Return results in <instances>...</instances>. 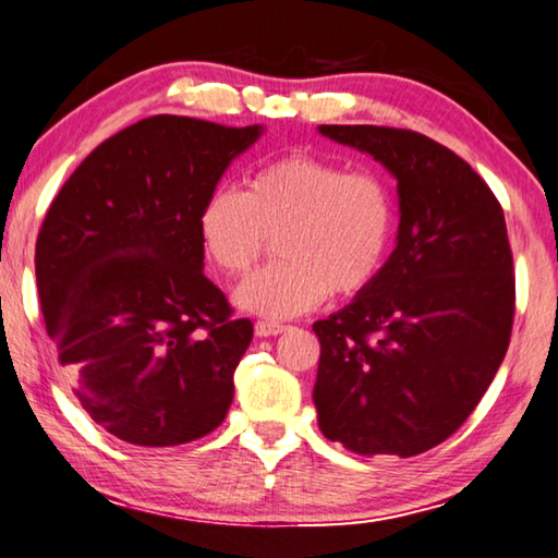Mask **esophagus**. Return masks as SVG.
<instances>
[{"mask_svg": "<svg viewBox=\"0 0 558 558\" xmlns=\"http://www.w3.org/2000/svg\"><path fill=\"white\" fill-rule=\"evenodd\" d=\"M280 331H286V324H278V322H256V333L258 337H278Z\"/></svg>", "mask_w": 558, "mask_h": 558, "instance_id": "34e87169", "label": "esophagus"}]
</instances>
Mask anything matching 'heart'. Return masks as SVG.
<instances>
[{
  "mask_svg": "<svg viewBox=\"0 0 558 558\" xmlns=\"http://www.w3.org/2000/svg\"><path fill=\"white\" fill-rule=\"evenodd\" d=\"M392 197L371 170L339 160L288 154L246 178V190L217 187L199 209V239L209 260L241 278L278 236L282 260L253 272L236 302L270 319L295 317L329 295H359L388 256Z\"/></svg>",
  "mask_w": 558,
  "mask_h": 558,
  "instance_id": "1",
  "label": "heart"
}]
</instances>
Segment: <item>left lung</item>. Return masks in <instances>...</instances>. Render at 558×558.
Listing matches in <instances>:
<instances>
[{
	"mask_svg": "<svg viewBox=\"0 0 558 558\" xmlns=\"http://www.w3.org/2000/svg\"><path fill=\"white\" fill-rule=\"evenodd\" d=\"M398 178V246L371 288L314 322V408L356 453L429 451L469 420L510 347L514 266L498 197L429 136L322 124Z\"/></svg>",
	"mask_w": 558,
	"mask_h": 558,
	"instance_id": "left-lung-1",
	"label": "left lung"
}]
</instances>
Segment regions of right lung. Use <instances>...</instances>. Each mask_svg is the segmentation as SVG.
I'll return each mask as SVG.
<instances>
[{
	"mask_svg": "<svg viewBox=\"0 0 558 558\" xmlns=\"http://www.w3.org/2000/svg\"><path fill=\"white\" fill-rule=\"evenodd\" d=\"M260 126L156 114L99 144L50 205L36 286L58 363L99 427L136 447L215 432L253 324L202 266L199 209Z\"/></svg>",
	"mask_w": 558,
	"mask_h": 558,
	"instance_id": "right-lung-1",
	"label": "right lung"
}]
</instances>
